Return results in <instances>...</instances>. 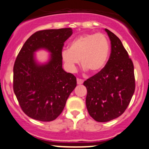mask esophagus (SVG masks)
Segmentation results:
<instances>
[{
	"label": "esophagus",
	"instance_id": "obj_1",
	"mask_svg": "<svg viewBox=\"0 0 149 149\" xmlns=\"http://www.w3.org/2000/svg\"><path fill=\"white\" fill-rule=\"evenodd\" d=\"M83 82H84V80L83 79H81V78H77V83H78V85H81L83 84Z\"/></svg>",
	"mask_w": 149,
	"mask_h": 149
}]
</instances>
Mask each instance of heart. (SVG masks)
I'll use <instances>...</instances> for the list:
<instances>
[{"label": "heart", "instance_id": "b5f03b06", "mask_svg": "<svg viewBox=\"0 0 149 149\" xmlns=\"http://www.w3.org/2000/svg\"><path fill=\"white\" fill-rule=\"evenodd\" d=\"M110 52V44L102 33L80 36L70 42L69 49H64L61 57L65 67L70 72L76 71L80 64L90 73L100 72L105 66Z\"/></svg>", "mask_w": 149, "mask_h": 149}]
</instances>
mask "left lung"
<instances>
[{
  "label": "left lung",
  "mask_w": 149,
  "mask_h": 149,
  "mask_svg": "<svg viewBox=\"0 0 149 149\" xmlns=\"http://www.w3.org/2000/svg\"><path fill=\"white\" fill-rule=\"evenodd\" d=\"M111 40V54L100 72L83 83L86 87V107L97 122H108L122 115L135 90L134 65L122 42L106 29Z\"/></svg>",
  "instance_id": "8db88e82"
}]
</instances>
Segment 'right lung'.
Masks as SVG:
<instances>
[{
  "instance_id": "right-lung-1",
  "label": "right lung",
  "mask_w": 149,
  "mask_h": 149,
  "mask_svg": "<svg viewBox=\"0 0 149 149\" xmlns=\"http://www.w3.org/2000/svg\"><path fill=\"white\" fill-rule=\"evenodd\" d=\"M71 28L36 31L24 42L13 67V90L26 115L49 122L62 112L70 94L76 87V78L62 69L61 52L64 42L72 35ZM45 48L52 54L45 65H38L33 53Z\"/></svg>"
}]
</instances>
